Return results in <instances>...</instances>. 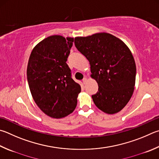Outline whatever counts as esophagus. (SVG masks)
<instances>
[{"instance_id":"34e87169","label":"esophagus","mask_w":159,"mask_h":159,"mask_svg":"<svg viewBox=\"0 0 159 159\" xmlns=\"http://www.w3.org/2000/svg\"><path fill=\"white\" fill-rule=\"evenodd\" d=\"M87 81H88L87 78H84V79H83V83H84V84H85V83H87Z\"/></svg>"}]
</instances>
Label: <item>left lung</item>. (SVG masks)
<instances>
[{
	"mask_svg": "<svg viewBox=\"0 0 159 159\" xmlns=\"http://www.w3.org/2000/svg\"><path fill=\"white\" fill-rule=\"evenodd\" d=\"M75 47L90 65L92 79L99 89L92 96L97 107L107 114L122 111L134 93L136 66L129 47L107 33L76 37Z\"/></svg>",
	"mask_w": 159,
	"mask_h": 159,
	"instance_id": "1",
	"label": "left lung"
}]
</instances>
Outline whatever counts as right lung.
<instances>
[{
    "instance_id": "obj_1",
    "label": "right lung",
    "mask_w": 159,
    "mask_h": 159,
    "mask_svg": "<svg viewBox=\"0 0 159 159\" xmlns=\"http://www.w3.org/2000/svg\"><path fill=\"white\" fill-rule=\"evenodd\" d=\"M73 42L74 37L49 36L33 48L28 60L27 79L32 97L43 112L55 119L74 111L81 91L66 63Z\"/></svg>"
}]
</instances>
